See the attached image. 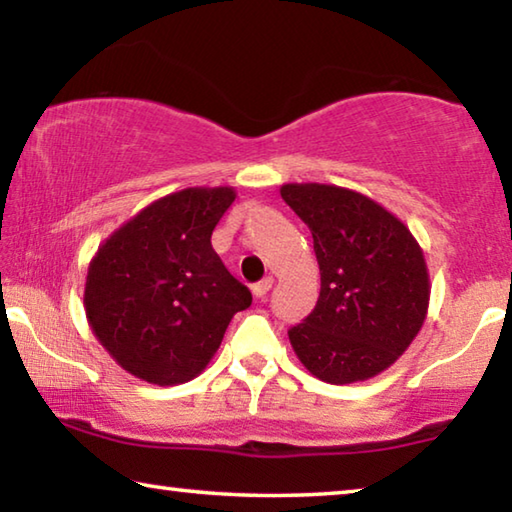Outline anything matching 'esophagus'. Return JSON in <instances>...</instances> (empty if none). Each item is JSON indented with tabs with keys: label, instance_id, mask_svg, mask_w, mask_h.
Wrapping results in <instances>:
<instances>
[{
	"label": "esophagus",
	"instance_id": "1",
	"mask_svg": "<svg viewBox=\"0 0 512 512\" xmlns=\"http://www.w3.org/2000/svg\"><path fill=\"white\" fill-rule=\"evenodd\" d=\"M271 287H273V277H264L262 282L253 284V296H255V298H264L266 293L271 291Z\"/></svg>",
	"mask_w": 512,
	"mask_h": 512
}]
</instances>
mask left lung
Masks as SVG:
<instances>
[{
	"instance_id": "8db88e82",
	"label": "left lung",
	"mask_w": 512,
	"mask_h": 512,
	"mask_svg": "<svg viewBox=\"0 0 512 512\" xmlns=\"http://www.w3.org/2000/svg\"><path fill=\"white\" fill-rule=\"evenodd\" d=\"M280 194L311 232L320 296L289 329L302 366L327 384L379 375L418 336L429 309V271L411 230L352 189L289 183Z\"/></svg>"
}]
</instances>
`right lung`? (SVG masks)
Here are the masks:
<instances>
[{
    "label": "right lung",
    "instance_id": "1",
    "mask_svg": "<svg viewBox=\"0 0 512 512\" xmlns=\"http://www.w3.org/2000/svg\"><path fill=\"white\" fill-rule=\"evenodd\" d=\"M232 187L162 196L99 246L85 277L92 334L121 368L149 384L201 375L232 316L253 302L212 248Z\"/></svg>",
    "mask_w": 512,
    "mask_h": 512
}]
</instances>
